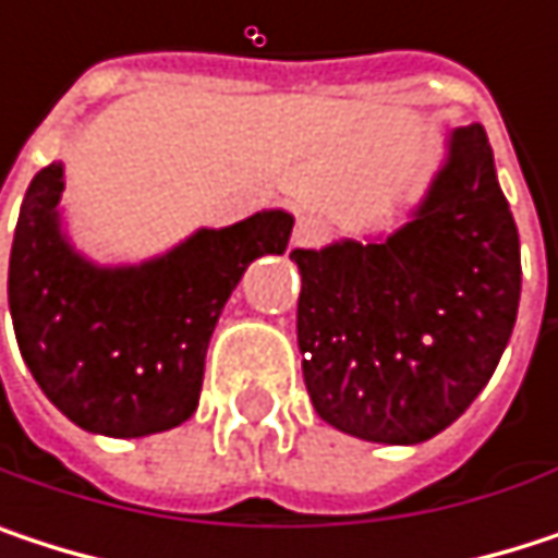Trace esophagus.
Wrapping results in <instances>:
<instances>
[{"mask_svg":"<svg viewBox=\"0 0 558 558\" xmlns=\"http://www.w3.org/2000/svg\"><path fill=\"white\" fill-rule=\"evenodd\" d=\"M326 235H329V222L323 216H300L293 226V245L300 248H316L326 242Z\"/></svg>","mask_w":558,"mask_h":558,"instance_id":"1","label":"esophagus"}]
</instances>
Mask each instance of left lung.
Wrapping results in <instances>:
<instances>
[{
    "label": "left lung",
    "instance_id": "obj_1",
    "mask_svg": "<svg viewBox=\"0 0 558 558\" xmlns=\"http://www.w3.org/2000/svg\"><path fill=\"white\" fill-rule=\"evenodd\" d=\"M296 342L316 413L359 439L413 446L492 381L520 303V239L485 129L446 161L388 239L293 248Z\"/></svg>",
    "mask_w": 558,
    "mask_h": 558
}]
</instances>
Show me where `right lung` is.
<instances>
[{"label": "right lung", "instance_id": "obj_1", "mask_svg": "<svg viewBox=\"0 0 558 558\" xmlns=\"http://www.w3.org/2000/svg\"><path fill=\"white\" fill-rule=\"evenodd\" d=\"M63 165L35 173L9 258L15 339L38 388L76 426L135 439L193 416L219 313L262 255H283L293 216L199 229L168 255L102 268L60 229Z\"/></svg>", "mask_w": 558, "mask_h": 558}]
</instances>
